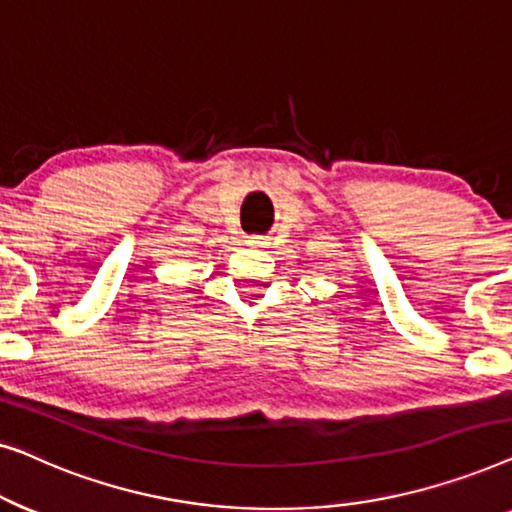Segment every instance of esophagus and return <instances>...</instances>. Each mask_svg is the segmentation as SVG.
<instances>
[{"instance_id":"obj_1","label":"esophagus","mask_w":512,"mask_h":512,"mask_svg":"<svg viewBox=\"0 0 512 512\" xmlns=\"http://www.w3.org/2000/svg\"><path fill=\"white\" fill-rule=\"evenodd\" d=\"M247 244H249V247H265V240H263V237H249V240H247Z\"/></svg>"}]
</instances>
